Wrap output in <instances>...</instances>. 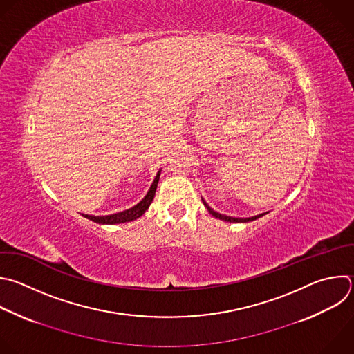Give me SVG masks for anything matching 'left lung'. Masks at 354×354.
I'll use <instances>...</instances> for the list:
<instances>
[{
	"label": "left lung",
	"instance_id": "8db88e82",
	"mask_svg": "<svg viewBox=\"0 0 354 354\" xmlns=\"http://www.w3.org/2000/svg\"><path fill=\"white\" fill-rule=\"evenodd\" d=\"M201 200H203V204L205 205V208L208 209V212L212 215V216H215V218H218V219H222V221H226V222H250V221H254V219H259L260 216H263V215H266L267 212H263V214H259V215H254V216H249V218H234V216H227V215H223V214H219V212H216V211H214L207 203H205V200L201 197Z\"/></svg>",
	"mask_w": 354,
	"mask_h": 354
}]
</instances>
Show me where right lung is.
<instances>
[{"mask_svg":"<svg viewBox=\"0 0 354 354\" xmlns=\"http://www.w3.org/2000/svg\"><path fill=\"white\" fill-rule=\"evenodd\" d=\"M160 175H161V169L157 172L147 194L133 207L121 211V212H116V214H111V215H87V214H82L84 218L97 222V223H102V225H115V223H124V222H131L135 221L138 218H140L150 207V204L154 200L156 196V190H157V185L160 180Z\"/></svg>","mask_w":354,"mask_h":354,"instance_id":"1","label":"right lung"}]
</instances>
